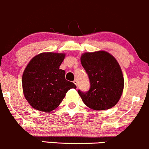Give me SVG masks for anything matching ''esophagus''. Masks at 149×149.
I'll return each instance as SVG.
<instances>
[{
  "label": "esophagus",
  "mask_w": 149,
  "mask_h": 149,
  "mask_svg": "<svg viewBox=\"0 0 149 149\" xmlns=\"http://www.w3.org/2000/svg\"><path fill=\"white\" fill-rule=\"evenodd\" d=\"M73 82H74V84L75 85H76L77 86H78V81H77V80H76V79H75L74 81H73Z\"/></svg>",
  "instance_id": "obj_1"
}]
</instances>
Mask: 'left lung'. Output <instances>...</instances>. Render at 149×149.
Instances as JSON below:
<instances>
[{
	"label": "left lung",
	"instance_id": "obj_1",
	"mask_svg": "<svg viewBox=\"0 0 149 149\" xmlns=\"http://www.w3.org/2000/svg\"><path fill=\"white\" fill-rule=\"evenodd\" d=\"M80 60L91 85L87 92L78 91L84 104L95 111L113 108L124 88L123 72L117 60L105 51L84 53Z\"/></svg>",
	"mask_w": 149,
	"mask_h": 149
}]
</instances>
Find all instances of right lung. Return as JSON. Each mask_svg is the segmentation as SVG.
Segmentation results:
<instances>
[{
  "mask_svg": "<svg viewBox=\"0 0 149 149\" xmlns=\"http://www.w3.org/2000/svg\"><path fill=\"white\" fill-rule=\"evenodd\" d=\"M65 53L46 52L34 56L25 68L22 82L24 97L34 109L51 112L60 105L68 90L77 88L60 69Z\"/></svg>",
  "mask_w": 149,
  "mask_h": 149,
  "instance_id": "right-lung-1",
  "label": "right lung"
}]
</instances>
